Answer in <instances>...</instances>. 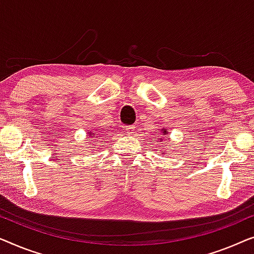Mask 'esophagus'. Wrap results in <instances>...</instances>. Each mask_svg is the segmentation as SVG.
<instances>
[{"instance_id":"esophagus-1","label":"esophagus","mask_w":254,"mask_h":254,"mask_svg":"<svg viewBox=\"0 0 254 254\" xmlns=\"http://www.w3.org/2000/svg\"><path fill=\"white\" fill-rule=\"evenodd\" d=\"M134 126H127V128H126V130H127V134H132V133H134Z\"/></svg>"}]
</instances>
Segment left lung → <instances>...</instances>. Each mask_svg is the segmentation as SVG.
<instances>
[{
	"mask_svg": "<svg viewBox=\"0 0 254 254\" xmlns=\"http://www.w3.org/2000/svg\"><path fill=\"white\" fill-rule=\"evenodd\" d=\"M163 133H164V134H167V131L164 130V128H163Z\"/></svg>",
	"mask_w": 254,
	"mask_h": 254,
	"instance_id": "8db88e82",
	"label": "left lung"
}]
</instances>
